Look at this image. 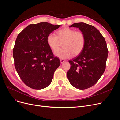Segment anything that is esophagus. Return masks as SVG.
<instances>
[{
    "mask_svg": "<svg viewBox=\"0 0 120 120\" xmlns=\"http://www.w3.org/2000/svg\"><path fill=\"white\" fill-rule=\"evenodd\" d=\"M60 62L61 64L63 63H64V62H65V60H64V59H60Z\"/></svg>",
    "mask_w": 120,
    "mask_h": 120,
    "instance_id": "34e87169",
    "label": "esophagus"
}]
</instances>
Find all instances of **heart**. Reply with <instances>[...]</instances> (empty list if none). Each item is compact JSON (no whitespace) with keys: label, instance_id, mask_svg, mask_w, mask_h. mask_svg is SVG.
<instances>
[{"label":"heart","instance_id":"b5f03b06","mask_svg":"<svg viewBox=\"0 0 120 120\" xmlns=\"http://www.w3.org/2000/svg\"><path fill=\"white\" fill-rule=\"evenodd\" d=\"M56 35L49 34L47 37L48 45L53 52H55L56 56L66 59L71 57L73 54L74 56L78 55L83 51L86 38L82 31L65 27L57 31ZM59 41L64 42L62 45L64 48L58 50Z\"/></svg>","mask_w":120,"mask_h":120}]
</instances>
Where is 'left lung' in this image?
<instances>
[{
	"mask_svg": "<svg viewBox=\"0 0 120 120\" xmlns=\"http://www.w3.org/2000/svg\"><path fill=\"white\" fill-rule=\"evenodd\" d=\"M72 27L84 33L86 43L80 54L69 60L67 77L73 86L85 90L95 85L104 73L109 50L105 38L95 27L84 22L74 23Z\"/></svg>",
	"mask_w": 120,
	"mask_h": 120,
	"instance_id": "left-lung-1",
	"label": "left lung"
}]
</instances>
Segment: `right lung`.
<instances>
[{"mask_svg": "<svg viewBox=\"0 0 120 120\" xmlns=\"http://www.w3.org/2000/svg\"><path fill=\"white\" fill-rule=\"evenodd\" d=\"M60 26L47 22L30 24L17 35L12 52L15 68L23 83L31 89L49 86L60 65L47 42L48 35Z\"/></svg>", "mask_w": 120, "mask_h": 120, "instance_id": "add662e5", "label": "right lung"}]
</instances>
